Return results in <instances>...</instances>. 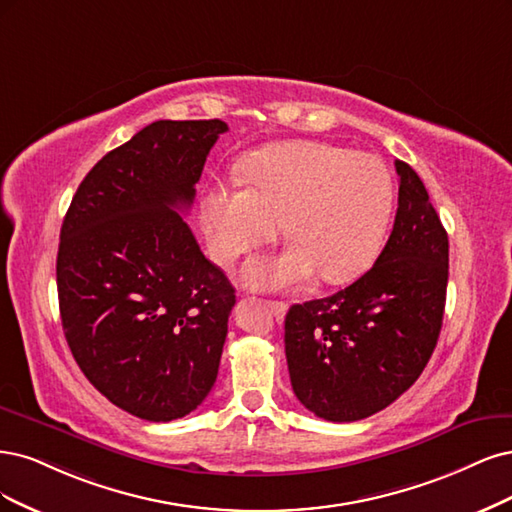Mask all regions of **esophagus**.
<instances>
[{
  "label": "esophagus",
  "instance_id": "1",
  "mask_svg": "<svg viewBox=\"0 0 512 512\" xmlns=\"http://www.w3.org/2000/svg\"><path fill=\"white\" fill-rule=\"evenodd\" d=\"M266 306H268V310L272 312V315H274L276 319H283V317H285V312H287V304H285V302L266 300Z\"/></svg>",
  "mask_w": 512,
  "mask_h": 512
}]
</instances>
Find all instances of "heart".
Segmentation results:
<instances>
[{"label": "heart", "instance_id": "obj_1", "mask_svg": "<svg viewBox=\"0 0 512 512\" xmlns=\"http://www.w3.org/2000/svg\"><path fill=\"white\" fill-rule=\"evenodd\" d=\"M240 178L244 187L214 183L204 191L212 255L234 261L272 242L280 221L293 238L280 255L246 263L242 280L249 287L287 289L317 272L325 283H346L381 251L393 183L376 157L327 142H280L246 157Z\"/></svg>", "mask_w": 512, "mask_h": 512}]
</instances>
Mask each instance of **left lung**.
I'll use <instances>...</instances> for the list:
<instances>
[{
	"mask_svg": "<svg viewBox=\"0 0 512 512\" xmlns=\"http://www.w3.org/2000/svg\"><path fill=\"white\" fill-rule=\"evenodd\" d=\"M400 176L393 232L374 266L323 300L293 304L285 355L293 393L325 421H359L417 381L442 327L449 236L417 172Z\"/></svg>",
	"mask_w": 512,
	"mask_h": 512,
	"instance_id": "1",
	"label": "left lung"
}]
</instances>
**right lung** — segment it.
Segmentation results:
<instances>
[{
    "instance_id": "right-lung-1",
    "label": "right lung",
    "mask_w": 512,
    "mask_h": 512,
    "mask_svg": "<svg viewBox=\"0 0 512 512\" xmlns=\"http://www.w3.org/2000/svg\"><path fill=\"white\" fill-rule=\"evenodd\" d=\"M227 125L155 121L95 163L61 225L57 291L78 368L129 415H189L219 374L236 291L180 214Z\"/></svg>"
}]
</instances>
